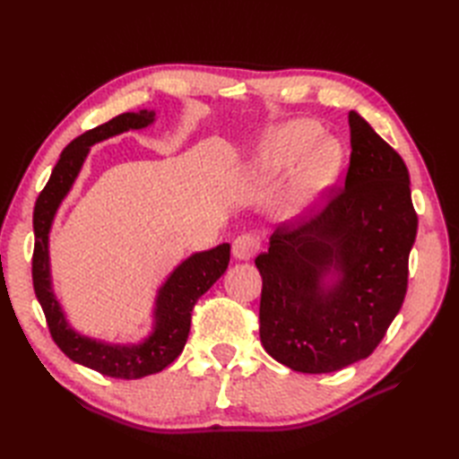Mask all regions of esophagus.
Returning <instances> with one entry per match:
<instances>
[{
	"mask_svg": "<svg viewBox=\"0 0 459 459\" xmlns=\"http://www.w3.org/2000/svg\"><path fill=\"white\" fill-rule=\"evenodd\" d=\"M262 248L260 238L253 233H243L239 235L238 239L233 241V256L238 260H251L253 256H256V253Z\"/></svg>",
	"mask_w": 459,
	"mask_h": 459,
	"instance_id": "34e87169",
	"label": "esophagus"
}]
</instances>
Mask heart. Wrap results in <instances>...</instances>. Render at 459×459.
Masks as SVG:
<instances>
[{
  "label": "heart",
  "instance_id": "obj_1",
  "mask_svg": "<svg viewBox=\"0 0 459 459\" xmlns=\"http://www.w3.org/2000/svg\"><path fill=\"white\" fill-rule=\"evenodd\" d=\"M295 164L287 199L304 208L317 203L337 182L342 169V147L335 140H324V128L317 122L290 120L264 132L241 169L251 179H272Z\"/></svg>",
  "mask_w": 459,
  "mask_h": 459
}]
</instances>
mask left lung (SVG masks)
I'll return each mask as SVG.
<instances>
[{
  "instance_id": "8db88e82",
  "label": "left lung",
  "mask_w": 459,
  "mask_h": 459,
  "mask_svg": "<svg viewBox=\"0 0 459 459\" xmlns=\"http://www.w3.org/2000/svg\"><path fill=\"white\" fill-rule=\"evenodd\" d=\"M344 187L302 224L277 226L262 275L260 341L300 373H331L368 358L402 308L418 233L404 160L356 110L349 113Z\"/></svg>"
}]
</instances>
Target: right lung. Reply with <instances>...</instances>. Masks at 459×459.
Listing matches in <instances>:
<instances>
[{
    "label": "right lung",
    "mask_w": 459,
    "mask_h": 459,
    "mask_svg": "<svg viewBox=\"0 0 459 459\" xmlns=\"http://www.w3.org/2000/svg\"><path fill=\"white\" fill-rule=\"evenodd\" d=\"M155 122L152 110L124 113L101 126L88 130L66 145L55 164L49 182L41 189L34 206V256L32 281L38 302L46 314L48 327L59 349L76 364L100 371L115 379H142L159 373L182 354L195 302L228 270L230 243H221L211 251L186 258L159 289L155 300V324L149 337L137 344H108L82 335L66 322L61 304L53 293L49 270V231L63 199L71 191L84 164L90 147L128 130H142Z\"/></svg>",
    "instance_id": "right-lung-1"
}]
</instances>
